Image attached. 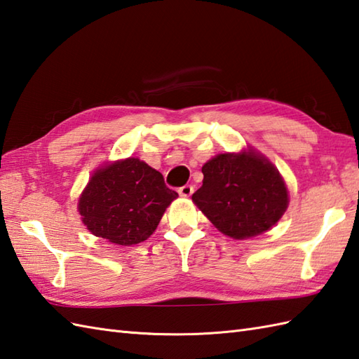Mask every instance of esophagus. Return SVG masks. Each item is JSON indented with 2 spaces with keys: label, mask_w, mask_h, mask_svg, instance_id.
<instances>
[{
  "label": "esophagus",
  "mask_w": 359,
  "mask_h": 359,
  "mask_svg": "<svg viewBox=\"0 0 359 359\" xmlns=\"http://www.w3.org/2000/svg\"><path fill=\"white\" fill-rule=\"evenodd\" d=\"M178 194L181 195V196H184V198H189L190 195L194 194V186H190V184H186V186H182V187H180L178 189Z\"/></svg>",
  "instance_id": "esophagus-1"
}]
</instances>
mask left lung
<instances>
[{"mask_svg": "<svg viewBox=\"0 0 359 359\" xmlns=\"http://www.w3.org/2000/svg\"><path fill=\"white\" fill-rule=\"evenodd\" d=\"M201 170L203 186L192 200L219 232L233 240L266 232L287 209L289 192L280 172L252 149L219 154Z\"/></svg>", "mask_w": 359, "mask_h": 359, "instance_id": "left-lung-1", "label": "left lung"}]
</instances>
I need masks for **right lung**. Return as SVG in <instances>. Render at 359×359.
I'll return each instance as SVG.
<instances>
[{"label":"right lung","mask_w":359,"mask_h":359,"mask_svg":"<svg viewBox=\"0 0 359 359\" xmlns=\"http://www.w3.org/2000/svg\"><path fill=\"white\" fill-rule=\"evenodd\" d=\"M178 194L163 175L138 158L102 165L92 175L78 201L84 226L95 236L133 245L155 232Z\"/></svg>","instance_id":"add662e5"}]
</instances>
